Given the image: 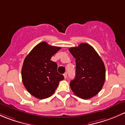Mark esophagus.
Returning <instances> with one entry per match:
<instances>
[{"mask_svg": "<svg viewBox=\"0 0 125 125\" xmlns=\"http://www.w3.org/2000/svg\"><path fill=\"white\" fill-rule=\"evenodd\" d=\"M64 78H65V79L67 78V73H64Z\"/></svg>", "mask_w": 125, "mask_h": 125, "instance_id": "esophagus-1", "label": "esophagus"}]
</instances>
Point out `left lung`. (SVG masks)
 Segmentation results:
<instances>
[{
	"label": "left lung",
	"mask_w": 125,
	"mask_h": 125,
	"mask_svg": "<svg viewBox=\"0 0 125 125\" xmlns=\"http://www.w3.org/2000/svg\"><path fill=\"white\" fill-rule=\"evenodd\" d=\"M76 59V76L70 82L72 90L78 97L88 99L101 90L105 80L104 63L94 49L87 43L69 49Z\"/></svg>",
	"instance_id": "obj_1"
}]
</instances>
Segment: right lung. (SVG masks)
<instances>
[{
	"label": "right lung",
	"mask_w": 125,
	"mask_h": 125,
	"mask_svg": "<svg viewBox=\"0 0 125 125\" xmlns=\"http://www.w3.org/2000/svg\"><path fill=\"white\" fill-rule=\"evenodd\" d=\"M61 49L42 42L33 48L25 58L21 69V78L28 92L40 99L54 93L59 82L64 79L57 72L58 65L51 59Z\"/></svg>",
	"instance_id": "right-lung-1"
}]
</instances>
